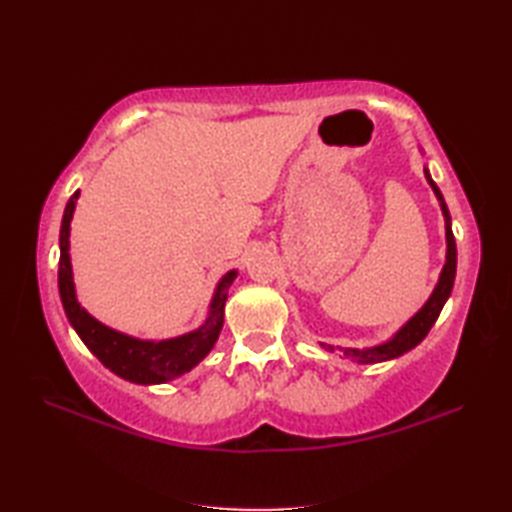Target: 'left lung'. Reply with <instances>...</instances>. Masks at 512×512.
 <instances>
[{"label":"left lung","mask_w":512,"mask_h":512,"mask_svg":"<svg viewBox=\"0 0 512 512\" xmlns=\"http://www.w3.org/2000/svg\"><path fill=\"white\" fill-rule=\"evenodd\" d=\"M424 176H427L429 184L433 193L438 195L440 200V206H442V213H444V224H447V264H444L442 268V275H440V281L436 290H433V295L429 297V301L424 303L422 310L413 317L411 321H407L405 328H402L394 339L383 343V345H376V347H369V350H354V347H345L343 354L347 358H352V361L356 363H380V361H389V358H396L400 354L409 352L411 347H416L424 336L429 334L431 325L436 323V319L440 317L442 312V306L447 303L451 290H453V281H455V266H458V248H455V237H453V231H451V215H449V209L447 204H444V198L442 193L438 189V184L431 180L429 171L424 169ZM325 350H334L332 345H325Z\"/></svg>","instance_id":"8db88e82"}]
</instances>
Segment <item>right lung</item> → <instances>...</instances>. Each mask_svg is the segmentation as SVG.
I'll return each mask as SVG.
<instances>
[{"instance_id": "right-lung-1", "label": "right lung", "mask_w": 512, "mask_h": 512, "mask_svg": "<svg viewBox=\"0 0 512 512\" xmlns=\"http://www.w3.org/2000/svg\"><path fill=\"white\" fill-rule=\"evenodd\" d=\"M79 200V191H74L72 198L65 204L63 220H61V233H59V295L63 310L68 314V321L81 341L88 345V350L99 358V361L112 369L125 380H132L138 385H158L167 383L171 378H178L187 374L191 367L198 365L202 358L211 352L217 336H220L222 323H224V303H226V290L237 277L235 270L226 273L215 290V297L211 303V314L202 328L189 332L178 339L151 343V341H138L132 336L114 332L105 328L103 323L92 319L85 312L74 297V281H72V266H70V220L74 213V204Z\"/></svg>"}]
</instances>
